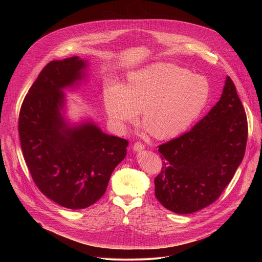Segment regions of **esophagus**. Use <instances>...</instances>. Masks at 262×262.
<instances>
[{
    "mask_svg": "<svg viewBox=\"0 0 262 262\" xmlns=\"http://www.w3.org/2000/svg\"><path fill=\"white\" fill-rule=\"evenodd\" d=\"M144 145L142 144V143H140V142H137V143H135L134 144V146H133V149L135 151H137V152H139V151H142V150H144Z\"/></svg>",
    "mask_w": 262,
    "mask_h": 262,
    "instance_id": "34e87169",
    "label": "esophagus"
}]
</instances>
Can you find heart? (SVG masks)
<instances>
[{
	"mask_svg": "<svg viewBox=\"0 0 262 262\" xmlns=\"http://www.w3.org/2000/svg\"><path fill=\"white\" fill-rule=\"evenodd\" d=\"M208 81L170 63H154L128 73L126 84H110L104 91L108 116L120 127L138 119L157 139H169L188 129L205 108Z\"/></svg>",
	"mask_w": 262,
	"mask_h": 262,
	"instance_id": "heart-1",
	"label": "heart"
}]
</instances>
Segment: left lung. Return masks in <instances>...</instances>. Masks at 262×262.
<instances>
[{
    "label": "left lung",
    "instance_id": "8db88e82",
    "mask_svg": "<svg viewBox=\"0 0 262 262\" xmlns=\"http://www.w3.org/2000/svg\"><path fill=\"white\" fill-rule=\"evenodd\" d=\"M248 139L247 116L226 77L220 100L193 128L159 146L163 162L156 197L167 209L188 214L213 203L241 165Z\"/></svg>",
    "mask_w": 262,
    "mask_h": 262
}]
</instances>
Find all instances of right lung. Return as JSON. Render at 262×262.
I'll list each match as a JSON object with an SVG mask.
<instances>
[{
	"label": "right lung",
	"mask_w": 262,
	"mask_h": 262,
	"mask_svg": "<svg viewBox=\"0 0 262 262\" xmlns=\"http://www.w3.org/2000/svg\"><path fill=\"white\" fill-rule=\"evenodd\" d=\"M87 69L88 61L78 56L50 62L26 95L18 119L21 150L34 182L69 209L99 200L128 145L89 118L68 120L64 90L86 81Z\"/></svg>",
	"instance_id": "obj_1"
}]
</instances>
